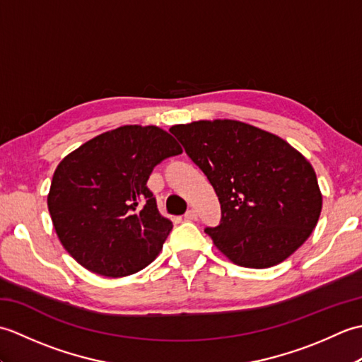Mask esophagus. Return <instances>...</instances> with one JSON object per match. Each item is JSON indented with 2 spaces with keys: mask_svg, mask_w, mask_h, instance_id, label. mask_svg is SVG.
I'll use <instances>...</instances> for the list:
<instances>
[{
  "mask_svg": "<svg viewBox=\"0 0 362 362\" xmlns=\"http://www.w3.org/2000/svg\"><path fill=\"white\" fill-rule=\"evenodd\" d=\"M183 218H185L187 221H196V219H197V211L191 209V210H188V211L185 213V216H183Z\"/></svg>",
  "mask_w": 362,
  "mask_h": 362,
  "instance_id": "obj_1",
  "label": "esophagus"
}]
</instances>
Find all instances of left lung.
Returning <instances> with one entry per match:
<instances>
[{
  "instance_id": "1",
  "label": "left lung",
  "mask_w": 362,
  "mask_h": 362,
  "mask_svg": "<svg viewBox=\"0 0 362 362\" xmlns=\"http://www.w3.org/2000/svg\"><path fill=\"white\" fill-rule=\"evenodd\" d=\"M169 132L216 191L221 222L205 233L230 261L271 267L308 240L322 194L310 161L289 143L233 119L194 121Z\"/></svg>"
}]
</instances>
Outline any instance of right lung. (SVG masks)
<instances>
[{"mask_svg": "<svg viewBox=\"0 0 362 362\" xmlns=\"http://www.w3.org/2000/svg\"><path fill=\"white\" fill-rule=\"evenodd\" d=\"M179 153L180 146L157 126H122L68 153L48 194L65 250L90 272L113 279L151 264L173 222L158 213L146 183L153 168Z\"/></svg>", "mask_w": 362, "mask_h": 362, "instance_id": "right-lung-1", "label": "right lung"}]
</instances>
